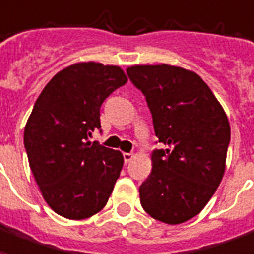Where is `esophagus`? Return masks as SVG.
Wrapping results in <instances>:
<instances>
[{
	"label": "esophagus",
	"instance_id": "34e87169",
	"mask_svg": "<svg viewBox=\"0 0 254 254\" xmlns=\"http://www.w3.org/2000/svg\"><path fill=\"white\" fill-rule=\"evenodd\" d=\"M132 159H133V155L132 153H124V161H125V163H130V161H132Z\"/></svg>",
	"mask_w": 254,
	"mask_h": 254
}]
</instances>
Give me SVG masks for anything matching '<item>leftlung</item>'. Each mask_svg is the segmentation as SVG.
I'll use <instances>...</instances> for the list:
<instances>
[{"label":"left lung","mask_w":254,"mask_h":254,"mask_svg":"<svg viewBox=\"0 0 254 254\" xmlns=\"http://www.w3.org/2000/svg\"><path fill=\"white\" fill-rule=\"evenodd\" d=\"M127 74L141 90L159 142L152 172L140 186L142 208L178 225L198 215L225 174L230 125L213 91L192 71L168 64L132 65Z\"/></svg>","instance_id":"8db88e82"}]
</instances>
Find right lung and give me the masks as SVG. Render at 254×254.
<instances>
[{"mask_svg": "<svg viewBox=\"0 0 254 254\" xmlns=\"http://www.w3.org/2000/svg\"><path fill=\"white\" fill-rule=\"evenodd\" d=\"M127 82L117 65L76 63L58 72L35 102L24 145L43 198L62 217L84 219L108 203L124 156L89 138L101 129L103 101Z\"/></svg>", "mask_w": 254, "mask_h": 254, "instance_id": "right-lung-1", "label": "right lung"}]
</instances>
